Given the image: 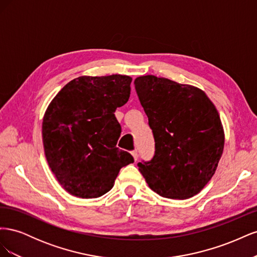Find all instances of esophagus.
Listing matches in <instances>:
<instances>
[{
	"mask_svg": "<svg viewBox=\"0 0 257 257\" xmlns=\"http://www.w3.org/2000/svg\"><path fill=\"white\" fill-rule=\"evenodd\" d=\"M132 157L134 158V160L135 161H137V159H138V154H137V151L135 150V151H132Z\"/></svg>",
	"mask_w": 257,
	"mask_h": 257,
	"instance_id": "esophagus-1",
	"label": "esophagus"
}]
</instances>
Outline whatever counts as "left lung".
<instances>
[{
    "label": "left lung",
    "instance_id": "left-lung-1",
    "mask_svg": "<svg viewBox=\"0 0 257 257\" xmlns=\"http://www.w3.org/2000/svg\"><path fill=\"white\" fill-rule=\"evenodd\" d=\"M134 83L155 141L153 159L138 163L139 172L160 196L193 197L211 180L222 157L219 112L194 85L153 75L139 76Z\"/></svg>",
    "mask_w": 257,
    "mask_h": 257
}]
</instances>
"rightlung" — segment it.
<instances>
[{"instance_id":"obj_1","label":"right lung","mask_w":257,"mask_h":257,"mask_svg":"<svg viewBox=\"0 0 257 257\" xmlns=\"http://www.w3.org/2000/svg\"><path fill=\"white\" fill-rule=\"evenodd\" d=\"M126 75L80 76L66 83L43 118L48 165L71 195L96 198L109 192L120 169L134 162L116 148L121 126L114 116L131 94Z\"/></svg>"}]
</instances>
